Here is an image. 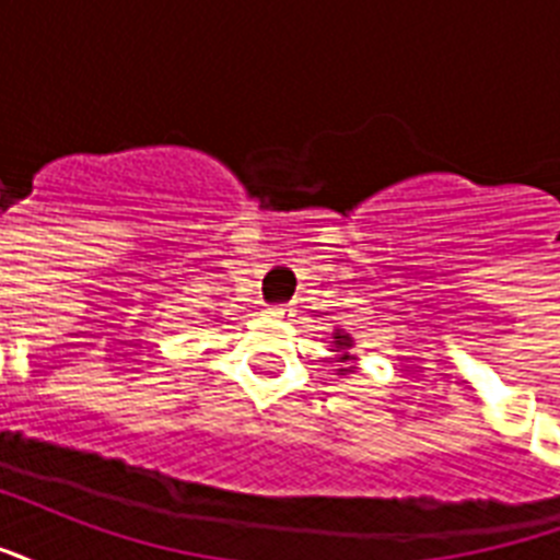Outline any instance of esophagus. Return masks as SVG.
Wrapping results in <instances>:
<instances>
[{"label": "esophagus", "mask_w": 560, "mask_h": 560, "mask_svg": "<svg viewBox=\"0 0 560 560\" xmlns=\"http://www.w3.org/2000/svg\"><path fill=\"white\" fill-rule=\"evenodd\" d=\"M267 314H270V317H284V314H288V308H284V305H270V308H267Z\"/></svg>", "instance_id": "1"}]
</instances>
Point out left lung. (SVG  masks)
Wrapping results in <instances>:
<instances>
[{
  "label": "left lung",
  "mask_w": 560,
  "mask_h": 560,
  "mask_svg": "<svg viewBox=\"0 0 560 560\" xmlns=\"http://www.w3.org/2000/svg\"><path fill=\"white\" fill-rule=\"evenodd\" d=\"M335 347L337 349H347L349 347V335H343V331H335Z\"/></svg>",
  "instance_id": "1"
}]
</instances>
